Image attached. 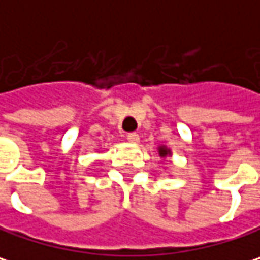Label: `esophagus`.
Wrapping results in <instances>:
<instances>
[{
  "label": "esophagus",
  "mask_w": 260,
  "mask_h": 260,
  "mask_svg": "<svg viewBox=\"0 0 260 260\" xmlns=\"http://www.w3.org/2000/svg\"><path fill=\"white\" fill-rule=\"evenodd\" d=\"M127 140L130 143H139V135L138 133H128L127 135Z\"/></svg>",
  "instance_id": "obj_1"
}]
</instances>
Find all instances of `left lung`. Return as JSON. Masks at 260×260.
<instances>
[{"label": "left lung", "mask_w": 260, "mask_h": 260, "mask_svg": "<svg viewBox=\"0 0 260 260\" xmlns=\"http://www.w3.org/2000/svg\"><path fill=\"white\" fill-rule=\"evenodd\" d=\"M158 155L161 158H166V157H170L172 155V151L167 148V146H158Z\"/></svg>", "instance_id": "8db88e82"}]
</instances>
